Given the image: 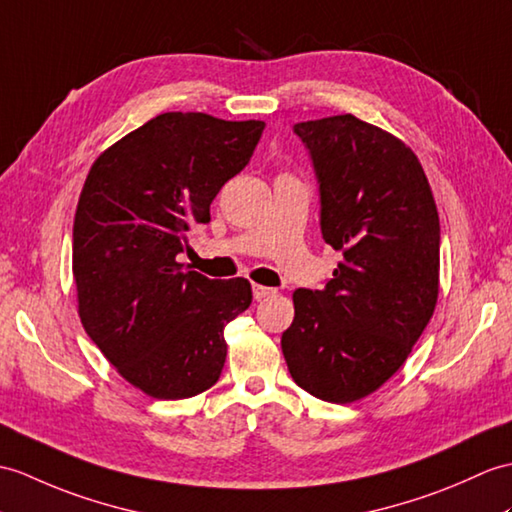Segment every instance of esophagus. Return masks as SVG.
<instances>
[{
    "instance_id": "34e87169",
    "label": "esophagus",
    "mask_w": 512,
    "mask_h": 512,
    "mask_svg": "<svg viewBox=\"0 0 512 512\" xmlns=\"http://www.w3.org/2000/svg\"><path fill=\"white\" fill-rule=\"evenodd\" d=\"M277 290H272V288H266V285H253V296H255V301H261V299H266V296H272L275 294Z\"/></svg>"
}]
</instances>
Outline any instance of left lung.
<instances>
[{"mask_svg": "<svg viewBox=\"0 0 512 512\" xmlns=\"http://www.w3.org/2000/svg\"><path fill=\"white\" fill-rule=\"evenodd\" d=\"M320 183V231L342 253L323 290L292 294L281 351L296 386L353 403L395 375L438 299L441 224L406 144L358 117L301 122Z\"/></svg>", "mask_w": 512, "mask_h": 512, "instance_id": "8db88e82", "label": "left lung"}]
</instances>
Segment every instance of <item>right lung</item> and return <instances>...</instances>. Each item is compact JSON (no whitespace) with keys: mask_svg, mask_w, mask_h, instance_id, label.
<instances>
[{"mask_svg":"<svg viewBox=\"0 0 512 512\" xmlns=\"http://www.w3.org/2000/svg\"><path fill=\"white\" fill-rule=\"evenodd\" d=\"M264 122L161 113L106 148L87 174L71 268L78 316L115 371L154 399L218 382L224 327L248 310V279H207L176 257L211 220L222 185L251 161Z\"/></svg>","mask_w":512,"mask_h":512,"instance_id":"add662e5","label":"right lung"}]
</instances>
